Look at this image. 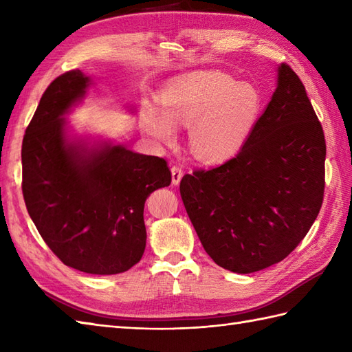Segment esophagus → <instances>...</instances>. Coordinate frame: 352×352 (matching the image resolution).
<instances>
[{"label":"esophagus","instance_id":"esophagus-1","mask_svg":"<svg viewBox=\"0 0 352 352\" xmlns=\"http://www.w3.org/2000/svg\"><path fill=\"white\" fill-rule=\"evenodd\" d=\"M170 174H172V184L177 186L183 178V168L180 164H174V166L170 168Z\"/></svg>","mask_w":352,"mask_h":352}]
</instances>
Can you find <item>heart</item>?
<instances>
[{"instance_id":"1","label":"heart","mask_w":352,"mask_h":352,"mask_svg":"<svg viewBox=\"0 0 352 352\" xmlns=\"http://www.w3.org/2000/svg\"><path fill=\"white\" fill-rule=\"evenodd\" d=\"M162 109L146 104L140 126L148 136L172 144L177 126H189V145L199 160L221 162L243 146L256 125L261 96L250 83L228 74L198 71L172 80L163 89Z\"/></svg>"}]
</instances>
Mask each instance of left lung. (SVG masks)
Instances as JSON below:
<instances>
[{
    "mask_svg": "<svg viewBox=\"0 0 352 352\" xmlns=\"http://www.w3.org/2000/svg\"><path fill=\"white\" fill-rule=\"evenodd\" d=\"M276 89L241 151L186 174L180 193L216 265L251 274L294 251L324 201L325 138L300 77L281 63Z\"/></svg>",
    "mask_w": 352,
    "mask_h": 352,
    "instance_id": "obj_1",
    "label": "left lung"
}]
</instances>
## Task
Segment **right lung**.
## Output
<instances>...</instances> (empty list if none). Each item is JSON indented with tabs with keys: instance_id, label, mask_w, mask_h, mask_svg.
Listing matches in <instances>:
<instances>
[{
	"instance_id": "add662e5",
	"label": "right lung",
	"mask_w": 352,
	"mask_h": 352,
	"mask_svg": "<svg viewBox=\"0 0 352 352\" xmlns=\"http://www.w3.org/2000/svg\"><path fill=\"white\" fill-rule=\"evenodd\" d=\"M89 86L91 78L72 69L43 92L22 140V193L39 234L66 266L113 275L144 256L145 201L172 177L160 157L68 138L65 115Z\"/></svg>"
}]
</instances>
